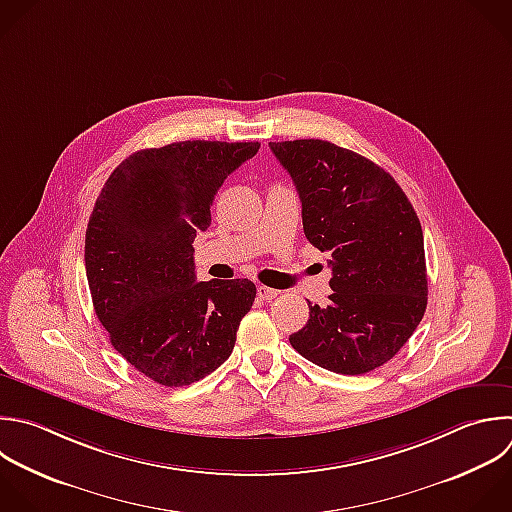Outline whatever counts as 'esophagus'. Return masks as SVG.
<instances>
[{
    "mask_svg": "<svg viewBox=\"0 0 512 512\" xmlns=\"http://www.w3.org/2000/svg\"><path fill=\"white\" fill-rule=\"evenodd\" d=\"M256 292H258V298H262L266 302L274 300L280 294V290H274V288H268V286H262V284L256 288Z\"/></svg>",
    "mask_w": 512,
    "mask_h": 512,
    "instance_id": "1",
    "label": "esophagus"
}]
</instances>
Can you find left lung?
Instances as JSON below:
<instances>
[{"instance_id": "left-lung-1", "label": "left lung", "mask_w": 512, "mask_h": 512, "mask_svg": "<svg viewBox=\"0 0 512 512\" xmlns=\"http://www.w3.org/2000/svg\"><path fill=\"white\" fill-rule=\"evenodd\" d=\"M290 174L304 234L330 252L328 306L310 304L290 344L336 374L388 362L426 310V260L418 216L394 178L368 158L324 140L270 142Z\"/></svg>"}]
</instances>
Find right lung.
<instances>
[{
    "label": "right lung",
    "mask_w": 512,
    "mask_h": 512,
    "mask_svg": "<svg viewBox=\"0 0 512 512\" xmlns=\"http://www.w3.org/2000/svg\"><path fill=\"white\" fill-rule=\"evenodd\" d=\"M258 142H174L126 158L86 230V274L112 346L162 386L214 372L252 308L248 278L196 282L194 238L208 230L224 180Z\"/></svg>",
    "instance_id": "right-lung-1"
}]
</instances>
